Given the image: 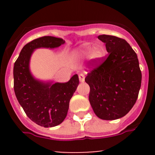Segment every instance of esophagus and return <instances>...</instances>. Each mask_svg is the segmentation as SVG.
<instances>
[{"label": "esophagus", "mask_w": 155, "mask_h": 155, "mask_svg": "<svg viewBox=\"0 0 155 155\" xmlns=\"http://www.w3.org/2000/svg\"><path fill=\"white\" fill-rule=\"evenodd\" d=\"M79 79L80 82H84V79H85L84 75L83 74H80L79 75Z\"/></svg>", "instance_id": "1"}]
</instances>
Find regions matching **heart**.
Wrapping results in <instances>:
<instances>
[{"label": "heart", "mask_w": 155, "mask_h": 155, "mask_svg": "<svg viewBox=\"0 0 155 155\" xmlns=\"http://www.w3.org/2000/svg\"><path fill=\"white\" fill-rule=\"evenodd\" d=\"M77 54L82 57H91L95 62H101L106 54V49L103 46L94 47L90 44H84L78 49Z\"/></svg>", "instance_id": "heart-1"}]
</instances>
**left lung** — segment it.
<instances>
[{"label": "left lung", "instance_id": "8db88e82", "mask_svg": "<svg viewBox=\"0 0 155 155\" xmlns=\"http://www.w3.org/2000/svg\"><path fill=\"white\" fill-rule=\"evenodd\" d=\"M97 38L106 44L108 56L85 78L90 87L89 101L97 117L117 120L130 111L138 98L141 84L139 63L124 39L108 35Z\"/></svg>", "mask_w": 155, "mask_h": 155}]
</instances>
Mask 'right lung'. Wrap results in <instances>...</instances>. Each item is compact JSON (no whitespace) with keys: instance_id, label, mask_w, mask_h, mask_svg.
I'll return each instance as SVG.
<instances>
[{"instance_id":"1","label":"right lung","mask_w":155,"mask_h":155,"mask_svg":"<svg viewBox=\"0 0 155 155\" xmlns=\"http://www.w3.org/2000/svg\"><path fill=\"white\" fill-rule=\"evenodd\" d=\"M65 43L60 38L44 36L27 44L14 65V90L27 116L35 124L52 127L61 124L67 116L69 102L79 85L75 74L68 82L54 83L35 79L30 61L36 49H54Z\"/></svg>"}]
</instances>
